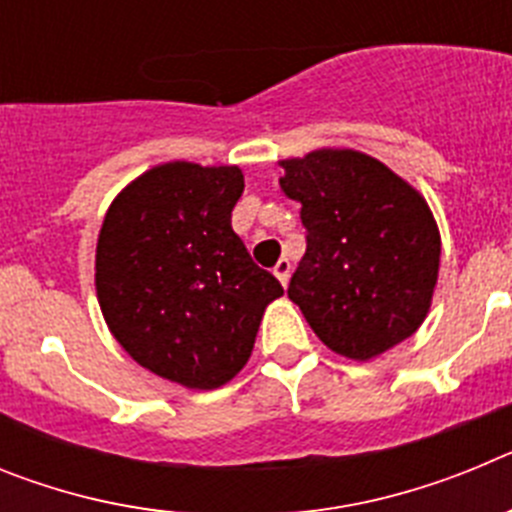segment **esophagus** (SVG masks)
<instances>
[{
    "mask_svg": "<svg viewBox=\"0 0 512 512\" xmlns=\"http://www.w3.org/2000/svg\"><path fill=\"white\" fill-rule=\"evenodd\" d=\"M289 274H292V264H289V259H279L277 266H274V277L282 282V287H287Z\"/></svg>",
    "mask_w": 512,
    "mask_h": 512,
    "instance_id": "esophagus-1",
    "label": "esophagus"
}]
</instances>
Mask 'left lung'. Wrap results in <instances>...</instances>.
Returning <instances> with one entry per match:
<instances>
[{
	"label": "left lung",
	"mask_w": 512,
	"mask_h": 512,
	"mask_svg": "<svg viewBox=\"0 0 512 512\" xmlns=\"http://www.w3.org/2000/svg\"><path fill=\"white\" fill-rule=\"evenodd\" d=\"M307 248L287 295L336 354L369 361L410 338L431 310L441 235L428 202L351 148L282 161Z\"/></svg>",
	"instance_id": "8db88e82"
}]
</instances>
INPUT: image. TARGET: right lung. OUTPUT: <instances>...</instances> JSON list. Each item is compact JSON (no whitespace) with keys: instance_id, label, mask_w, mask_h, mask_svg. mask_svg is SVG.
Wrapping results in <instances>:
<instances>
[{"instance_id":"add662e5","label":"right lung","mask_w":512,"mask_h":512,"mask_svg":"<svg viewBox=\"0 0 512 512\" xmlns=\"http://www.w3.org/2000/svg\"><path fill=\"white\" fill-rule=\"evenodd\" d=\"M238 166L171 161L122 189L104 215L94 284L112 336L148 372L215 390L246 366L269 302L284 295L230 225Z\"/></svg>"}]
</instances>
